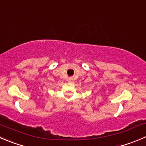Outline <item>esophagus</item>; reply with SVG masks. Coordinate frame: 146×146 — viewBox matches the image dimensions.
<instances>
[{"mask_svg": "<svg viewBox=\"0 0 146 146\" xmlns=\"http://www.w3.org/2000/svg\"><path fill=\"white\" fill-rule=\"evenodd\" d=\"M68 82H70V83H73V79L70 78L68 79Z\"/></svg>", "mask_w": 146, "mask_h": 146, "instance_id": "1", "label": "esophagus"}]
</instances>
